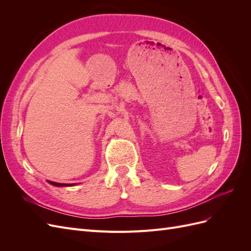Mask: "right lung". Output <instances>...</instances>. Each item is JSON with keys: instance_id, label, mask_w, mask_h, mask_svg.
I'll return each instance as SVG.
<instances>
[{"instance_id": "1", "label": "right lung", "mask_w": 251, "mask_h": 251, "mask_svg": "<svg viewBox=\"0 0 251 251\" xmlns=\"http://www.w3.org/2000/svg\"><path fill=\"white\" fill-rule=\"evenodd\" d=\"M49 183H51L52 185H55V186H72V185H74V183L66 184V183H57V182H53V181H49Z\"/></svg>"}]
</instances>
